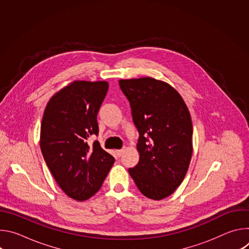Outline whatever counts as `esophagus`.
<instances>
[{"label": "esophagus", "mask_w": 249, "mask_h": 249, "mask_svg": "<svg viewBox=\"0 0 249 249\" xmlns=\"http://www.w3.org/2000/svg\"><path fill=\"white\" fill-rule=\"evenodd\" d=\"M123 153H124V150H123V149H121V150H117V151H116V154H117V156H118V157H121V156L123 155Z\"/></svg>", "instance_id": "34e87169"}]
</instances>
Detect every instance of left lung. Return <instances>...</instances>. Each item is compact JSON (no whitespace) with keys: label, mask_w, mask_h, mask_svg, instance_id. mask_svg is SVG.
<instances>
[{"label":"left lung","mask_w":249,"mask_h":249,"mask_svg":"<svg viewBox=\"0 0 249 249\" xmlns=\"http://www.w3.org/2000/svg\"><path fill=\"white\" fill-rule=\"evenodd\" d=\"M139 131L138 164L129 173L146 197L161 200L183 181L192 157L193 127L187 106L174 88L154 78L120 80Z\"/></svg>","instance_id":"8db88e82"}]
</instances>
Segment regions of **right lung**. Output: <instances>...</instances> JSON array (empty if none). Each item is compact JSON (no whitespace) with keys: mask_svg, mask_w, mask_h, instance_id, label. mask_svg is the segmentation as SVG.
<instances>
[{"mask_svg":"<svg viewBox=\"0 0 249 249\" xmlns=\"http://www.w3.org/2000/svg\"><path fill=\"white\" fill-rule=\"evenodd\" d=\"M108 90L105 81H75L48 101L40 128V149L61 189L72 199L85 201L101 187L115 160L98 141L97 112Z\"/></svg>","mask_w":249,"mask_h":249,"instance_id":"obj_1","label":"right lung"}]
</instances>
